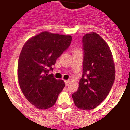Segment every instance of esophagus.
<instances>
[{
	"instance_id": "obj_1",
	"label": "esophagus",
	"mask_w": 130,
	"mask_h": 130,
	"mask_svg": "<svg viewBox=\"0 0 130 130\" xmlns=\"http://www.w3.org/2000/svg\"><path fill=\"white\" fill-rule=\"evenodd\" d=\"M65 83L66 86H67L69 84V80H65Z\"/></svg>"
}]
</instances>
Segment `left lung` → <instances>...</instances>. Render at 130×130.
Returning <instances> with one entry per match:
<instances>
[{
	"label": "left lung",
	"mask_w": 130,
	"mask_h": 130,
	"mask_svg": "<svg viewBox=\"0 0 130 130\" xmlns=\"http://www.w3.org/2000/svg\"><path fill=\"white\" fill-rule=\"evenodd\" d=\"M82 44L83 74L72 98L77 108L89 111L98 107L110 92L115 80V65L109 46L98 34H86Z\"/></svg>",
	"instance_id": "1"
}]
</instances>
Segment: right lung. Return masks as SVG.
Masks as SVG:
<instances>
[{
    "instance_id": "1",
    "label": "right lung",
    "mask_w": 130,
    "mask_h": 130,
    "mask_svg": "<svg viewBox=\"0 0 130 130\" xmlns=\"http://www.w3.org/2000/svg\"><path fill=\"white\" fill-rule=\"evenodd\" d=\"M71 36L44 31L31 38L19 55L17 77L22 92L29 103L39 109L53 107L65 84L55 79L49 71L57 59L70 46Z\"/></svg>"
}]
</instances>
